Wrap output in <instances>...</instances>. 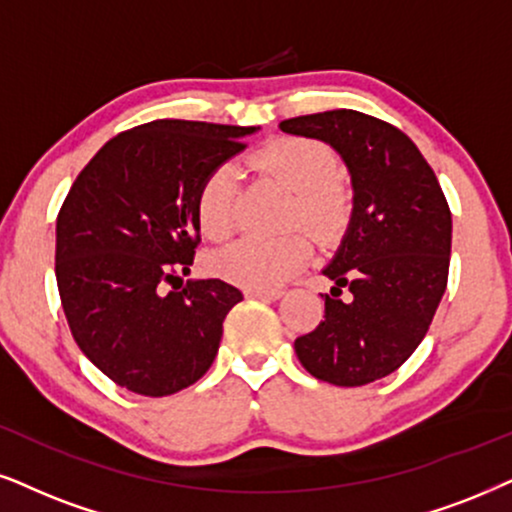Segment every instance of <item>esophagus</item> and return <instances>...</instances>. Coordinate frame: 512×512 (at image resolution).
I'll return each mask as SVG.
<instances>
[{"instance_id": "obj_1", "label": "esophagus", "mask_w": 512, "mask_h": 512, "mask_svg": "<svg viewBox=\"0 0 512 512\" xmlns=\"http://www.w3.org/2000/svg\"><path fill=\"white\" fill-rule=\"evenodd\" d=\"M283 295V290L271 288V290H262V288H245V297H252V300H278Z\"/></svg>"}]
</instances>
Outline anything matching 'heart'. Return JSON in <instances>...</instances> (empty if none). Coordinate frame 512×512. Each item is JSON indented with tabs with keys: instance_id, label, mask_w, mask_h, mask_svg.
Listing matches in <instances>:
<instances>
[{
	"instance_id": "1",
	"label": "heart",
	"mask_w": 512,
	"mask_h": 512,
	"mask_svg": "<svg viewBox=\"0 0 512 512\" xmlns=\"http://www.w3.org/2000/svg\"><path fill=\"white\" fill-rule=\"evenodd\" d=\"M255 167L295 191L293 222H304L319 238H331L345 226L349 191L335 174L333 153L309 139L283 137L269 141L252 158ZM236 172L219 165L198 191L196 215L205 236L226 238L234 229ZM312 241L304 231L281 238L245 236L210 255V269L243 288L271 290L286 283L307 262Z\"/></svg>"
}]
</instances>
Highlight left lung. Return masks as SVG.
<instances>
[{
    "label": "left lung",
    "mask_w": 512,
    "mask_h": 512,
    "mask_svg": "<svg viewBox=\"0 0 512 512\" xmlns=\"http://www.w3.org/2000/svg\"><path fill=\"white\" fill-rule=\"evenodd\" d=\"M331 146L352 179V215L333 260L326 319L295 340L316 380L359 387L397 371L428 333L446 290L451 212L416 144L397 127L347 111L281 122Z\"/></svg>",
    "instance_id": "1"
}]
</instances>
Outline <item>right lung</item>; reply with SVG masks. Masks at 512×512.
Wrapping results in <instances>:
<instances>
[{
	"instance_id": "1",
	"label": "right lung",
	"mask_w": 512,
	"mask_h": 512,
	"mask_svg": "<svg viewBox=\"0 0 512 512\" xmlns=\"http://www.w3.org/2000/svg\"><path fill=\"white\" fill-rule=\"evenodd\" d=\"M257 129L148 122L106 141L70 186L56 219L63 312L84 357L129 392L167 397L217 357L243 293L219 278L181 286L179 274L200 241V186Z\"/></svg>"
}]
</instances>
